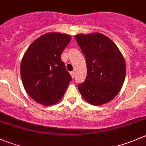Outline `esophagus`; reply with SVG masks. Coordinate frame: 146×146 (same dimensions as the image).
<instances>
[{
	"instance_id": "1",
	"label": "esophagus",
	"mask_w": 146,
	"mask_h": 146,
	"mask_svg": "<svg viewBox=\"0 0 146 146\" xmlns=\"http://www.w3.org/2000/svg\"><path fill=\"white\" fill-rule=\"evenodd\" d=\"M70 76H71V77L73 78H75V72L74 71L70 72Z\"/></svg>"
}]
</instances>
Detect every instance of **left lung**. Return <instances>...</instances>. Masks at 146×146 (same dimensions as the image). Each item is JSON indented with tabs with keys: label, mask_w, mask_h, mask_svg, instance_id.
I'll return each instance as SVG.
<instances>
[{
	"label": "left lung",
	"mask_w": 146,
	"mask_h": 146,
	"mask_svg": "<svg viewBox=\"0 0 146 146\" xmlns=\"http://www.w3.org/2000/svg\"><path fill=\"white\" fill-rule=\"evenodd\" d=\"M87 64L86 80L78 88L83 98L100 106L114 98L123 85L125 61L116 45L100 33L75 35Z\"/></svg>",
	"instance_id": "obj_1"
}]
</instances>
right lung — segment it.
<instances>
[{"label":"right lung","instance_id":"add662e5","mask_svg":"<svg viewBox=\"0 0 146 146\" xmlns=\"http://www.w3.org/2000/svg\"><path fill=\"white\" fill-rule=\"evenodd\" d=\"M70 35L48 33L34 40L23 57L21 76L28 94L43 106L57 103L71 81L60 56Z\"/></svg>","mask_w":146,"mask_h":146}]
</instances>
